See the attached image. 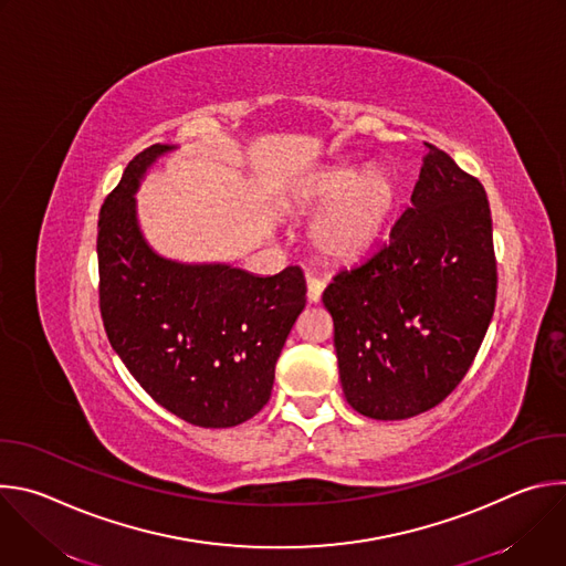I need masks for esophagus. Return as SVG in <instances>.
Wrapping results in <instances>:
<instances>
[{"mask_svg":"<svg viewBox=\"0 0 566 566\" xmlns=\"http://www.w3.org/2000/svg\"><path fill=\"white\" fill-rule=\"evenodd\" d=\"M322 291H325V282H322V280L315 277V275H306V300H308L311 304L319 302Z\"/></svg>","mask_w":566,"mask_h":566,"instance_id":"34e87169","label":"esophagus"}]
</instances>
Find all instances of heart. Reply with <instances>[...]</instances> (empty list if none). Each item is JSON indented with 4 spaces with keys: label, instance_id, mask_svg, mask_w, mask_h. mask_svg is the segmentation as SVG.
<instances>
[{
    "label": "heart",
    "instance_id": "heart-1",
    "mask_svg": "<svg viewBox=\"0 0 566 566\" xmlns=\"http://www.w3.org/2000/svg\"><path fill=\"white\" fill-rule=\"evenodd\" d=\"M311 203H332L311 228L315 251L347 264L363 258L382 234L396 203V184L385 172L360 179V172L343 168L315 184Z\"/></svg>",
    "mask_w": 566,
    "mask_h": 566
}]
</instances>
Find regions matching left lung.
I'll list each match as a JSON object with an SVG mask.
<instances>
[{
	"mask_svg": "<svg viewBox=\"0 0 566 566\" xmlns=\"http://www.w3.org/2000/svg\"><path fill=\"white\" fill-rule=\"evenodd\" d=\"M389 239L322 293L349 406L376 421L432 410L461 382L497 297L489 197L439 147Z\"/></svg>",
	"mask_w": 566,
	"mask_h": 566,
	"instance_id": "obj_1",
	"label": "left lung"
}]
</instances>
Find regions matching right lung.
<instances>
[{"label":"right lung","mask_w":566,"mask_h":566,"mask_svg":"<svg viewBox=\"0 0 566 566\" xmlns=\"http://www.w3.org/2000/svg\"><path fill=\"white\" fill-rule=\"evenodd\" d=\"M170 149L136 154L101 208V315L114 352L158 406L199 428H232L269 402L306 282L297 266L258 277L156 255L138 228L134 192Z\"/></svg>","instance_id":"add662e5"}]
</instances>
